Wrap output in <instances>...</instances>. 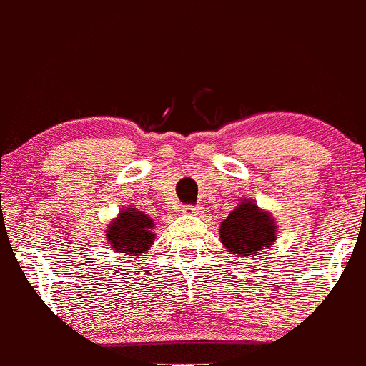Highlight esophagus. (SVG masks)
Returning a JSON list of instances; mask_svg holds the SVG:
<instances>
[{
    "label": "esophagus",
    "instance_id": "obj_1",
    "mask_svg": "<svg viewBox=\"0 0 366 366\" xmlns=\"http://www.w3.org/2000/svg\"><path fill=\"white\" fill-rule=\"evenodd\" d=\"M204 207L197 205V207H192V205H184L183 207V214L184 215H202L204 214Z\"/></svg>",
    "mask_w": 366,
    "mask_h": 366
}]
</instances>
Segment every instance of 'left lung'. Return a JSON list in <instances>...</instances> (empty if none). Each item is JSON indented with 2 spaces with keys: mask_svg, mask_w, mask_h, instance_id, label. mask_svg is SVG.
<instances>
[{
  "mask_svg": "<svg viewBox=\"0 0 366 366\" xmlns=\"http://www.w3.org/2000/svg\"><path fill=\"white\" fill-rule=\"evenodd\" d=\"M278 225L272 212L259 209L254 200H241L220 222L219 236L231 254L251 258L263 254L277 241Z\"/></svg>",
  "mask_w": 366,
  "mask_h": 366,
  "instance_id": "left-lung-1",
  "label": "left lung"
}]
</instances>
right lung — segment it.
Listing matches in <instances>:
<instances>
[{
    "mask_svg": "<svg viewBox=\"0 0 366 366\" xmlns=\"http://www.w3.org/2000/svg\"><path fill=\"white\" fill-rule=\"evenodd\" d=\"M154 225L149 215L129 205L110 220L105 236L114 251L124 252L125 256H142L154 244Z\"/></svg>",
    "mask_w": 366,
    "mask_h": 366,
    "instance_id": "right-lung-1",
    "label": "right lung"
}]
</instances>
